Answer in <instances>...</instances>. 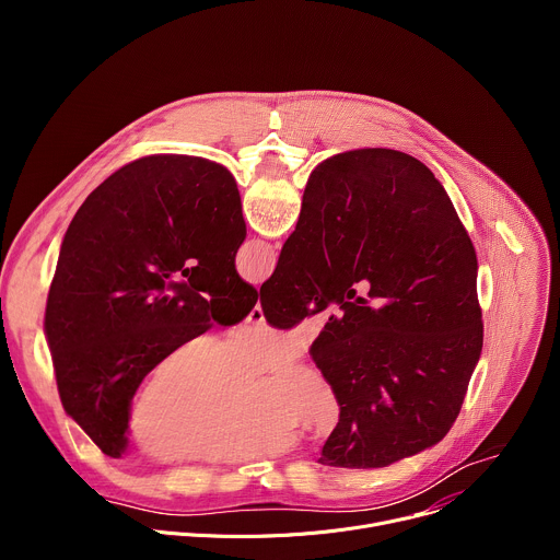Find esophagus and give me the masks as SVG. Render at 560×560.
Returning <instances> with one entry per match:
<instances>
[{"instance_id": "esophagus-1", "label": "esophagus", "mask_w": 560, "mask_h": 560, "mask_svg": "<svg viewBox=\"0 0 560 560\" xmlns=\"http://www.w3.org/2000/svg\"><path fill=\"white\" fill-rule=\"evenodd\" d=\"M246 322H248V324H253V326H261V324H264V310H261V305H259V303L250 310V314H248Z\"/></svg>"}]
</instances>
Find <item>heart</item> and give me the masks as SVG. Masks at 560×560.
I'll use <instances>...</instances> for the list:
<instances>
[{
    "mask_svg": "<svg viewBox=\"0 0 560 560\" xmlns=\"http://www.w3.org/2000/svg\"><path fill=\"white\" fill-rule=\"evenodd\" d=\"M303 343L301 330L270 326L238 330L221 343L203 332L175 339L135 392L130 439L152 458L234 465L294 450V428L332 434L341 401L322 370L281 361L257 385L248 376L296 354Z\"/></svg>",
    "mask_w": 560,
    "mask_h": 560,
    "instance_id": "heart-1",
    "label": "heart"
}]
</instances>
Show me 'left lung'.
<instances>
[{
    "mask_svg": "<svg viewBox=\"0 0 560 560\" xmlns=\"http://www.w3.org/2000/svg\"><path fill=\"white\" fill-rule=\"evenodd\" d=\"M244 238L234 177L190 154L137 159L72 217L44 330L61 406L106 456L126 452L130 401L162 350L255 307L234 270Z\"/></svg>",
    "mask_w": 560,
    "mask_h": 560,
    "instance_id": "1",
    "label": "left lung"
}]
</instances>
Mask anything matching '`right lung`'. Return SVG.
Segmentation results:
<instances>
[{
    "label": "right lung",
    "mask_w": 560,
    "mask_h": 560,
    "mask_svg": "<svg viewBox=\"0 0 560 560\" xmlns=\"http://www.w3.org/2000/svg\"><path fill=\"white\" fill-rule=\"evenodd\" d=\"M476 270L445 188L419 159L361 148L312 171L261 307L285 330L339 305L310 348L341 401L318 463L387 467L450 432L483 350Z\"/></svg>",
    "instance_id": "obj_1"
}]
</instances>
